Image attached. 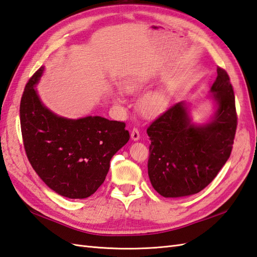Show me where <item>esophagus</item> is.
<instances>
[{"mask_svg": "<svg viewBox=\"0 0 257 257\" xmlns=\"http://www.w3.org/2000/svg\"><path fill=\"white\" fill-rule=\"evenodd\" d=\"M140 131L137 130V128H133L132 130V132H131V139H132V141H139L140 140Z\"/></svg>", "mask_w": 257, "mask_h": 257, "instance_id": "obj_1", "label": "esophagus"}]
</instances>
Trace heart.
Returning a JSON list of instances; mask_svg holds the SVG:
<instances>
[{
  "mask_svg": "<svg viewBox=\"0 0 257 257\" xmlns=\"http://www.w3.org/2000/svg\"><path fill=\"white\" fill-rule=\"evenodd\" d=\"M147 80L141 75H131L122 81V88L128 93H139L145 89ZM112 100L115 103H122L123 96L120 91H115L112 95ZM169 103V96L166 90H154L143 95L139 101V109L143 116L154 118L159 116L164 112Z\"/></svg>",
  "mask_w": 257,
  "mask_h": 257,
  "instance_id": "obj_1",
  "label": "heart"
}]
</instances>
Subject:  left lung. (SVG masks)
I'll return each instance as SVG.
<instances>
[{"mask_svg": "<svg viewBox=\"0 0 257 257\" xmlns=\"http://www.w3.org/2000/svg\"><path fill=\"white\" fill-rule=\"evenodd\" d=\"M208 98L215 112L206 123L192 122L191 103L181 101L147 128L148 176L161 196L178 198L201 192L230 157L237 117L232 85L220 67Z\"/></svg>", "mask_w": 257, "mask_h": 257, "instance_id": "left-lung-1", "label": "left lung"}]
</instances>
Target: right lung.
<instances>
[{
  "label": "right lung",
  "mask_w": 257,
  "mask_h": 257,
  "mask_svg": "<svg viewBox=\"0 0 257 257\" xmlns=\"http://www.w3.org/2000/svg\"><path fill=\"white\" fill-rule=\"evenodd\" d=\"M45 67L29 79L21 101V127L28 160L50 189L86 198L107 177L110 160L130 140L124 122L102 116L67 118L42 103L36 89Z\"/></svg>",
  "instance_id": "add662e5"
}]
</instances>
